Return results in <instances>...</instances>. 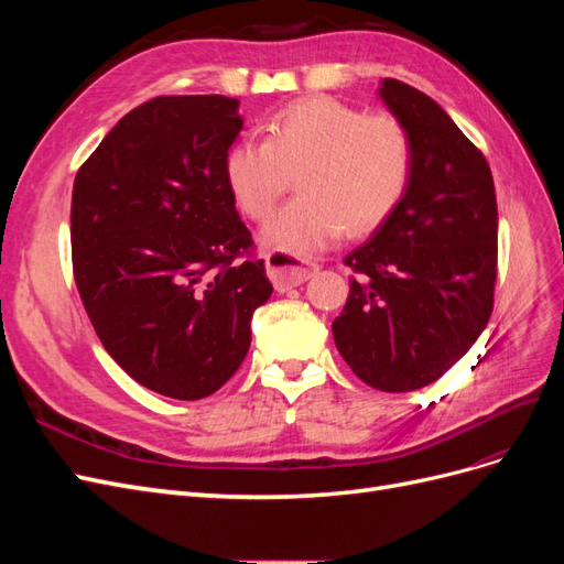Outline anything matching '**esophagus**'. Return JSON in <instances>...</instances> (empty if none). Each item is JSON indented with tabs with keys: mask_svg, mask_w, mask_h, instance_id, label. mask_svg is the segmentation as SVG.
<instances>
[{
	"mask_svg": "<svg viewBox=\"0 0 564 564\" xmlns=\"http://www.w3.org/2000/svg\"><path fill=\"white\" fill-rule=\"evenodd\" d=\"M265 268L278 292H286V289L308 282L317 272V265H303L299 259L284 251H268Z\"/></svg>",
	"mask_w": 564,
	"mask_h": 564,
	"instance_id": "esophagus-1",
	"label": "esophagus"
}]
</instances>
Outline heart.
Masks as SVG:
<instances>
[{
  "mask_svg": "<svg viewBox=\"0 0 564 564\" xmlns=\"http://www.w3.org/2000/svg\"><path fill=\"white\" fill-rule=\"evenodd\" d=\"M237 207L265 220L299 174L301 195L263 228L265 247L308 259L346 228L365 235L392 216L412 183L414 143L392 115H369L329 96L286 106L265 139H242L226 155Z\"/></svg>",
  "mask_w": 564,
  "mask_h": 564,
  "instance_id": "1",
  "label": "heart"
}]
</instances>
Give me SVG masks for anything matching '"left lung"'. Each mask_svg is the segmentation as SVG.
Instances as JSON below:
<instances>
[{
  "label": "left lung",
  "mask_w": 564,
  "mask_h": 564,
  "mask_svg": "<svg viewBox=\"0 0 564 564\" xmlns=\"http://www.w3.org/2000/svg\"><path fill=\"white\" fill-rule=\"evenodd\" d=\"M379 96L412 135V183L346 256L355 278L332 332L357 379L409 392L437 381L487 327L499 214L485 155L431 96L390 77Z\"/></svg>",
  "instance_id": "obj_1"
}]
</instances>
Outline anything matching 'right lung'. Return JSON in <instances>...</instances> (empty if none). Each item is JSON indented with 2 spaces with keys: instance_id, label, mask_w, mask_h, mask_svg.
Segmentation results:
<instances>
[{
  "instance_id": "right-lung-1",
  "label": "right lung",
  "mask_w": 564,
  "mask_h": 564,
  "mask_svg": "<svg viewBox=\"0 0 564 564\" xmlns=\"http://www.w3.org/2000/svg\"><path fill=\"white\" fill-rule=\"evenodd\" d=\"M237 108L228 96L152 98L75 176L84 311L133 381L174 400L207 398L240 369L251 315L272 294L226 183Z\"/></svg>"
}]
</instances>
